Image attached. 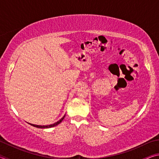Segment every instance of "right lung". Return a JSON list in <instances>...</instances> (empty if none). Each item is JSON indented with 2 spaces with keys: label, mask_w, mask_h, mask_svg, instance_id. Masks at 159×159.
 I'll list each match as a JSON object with an SVG mask.
<instances>
[{
  "label": "right lung",
  "mask_w": 159,
  "mask_h": 159,
  "mask_svg": "<svg viewBox=\"0 0 159 159\" xmlns=\"http://www.w3.org/2000/svg\"><path fill=\"white\" fill-rule=\"evenodd\" d=\"M64 117H65V116H63L62 118H61L60 120H58L57 122H56V123H53V124H51V125H38L31 124V123H29V124L31 125L32 126H34V127L39 128H52V127H54V126H56V125H57L58 124H60V123L63 120Z\"/></svg>",
  "instance_id": "1"
}]
</instances>
